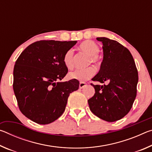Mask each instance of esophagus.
Returning a JSON list of instances; mask_svg holds the SVG:
<instances>
[{
    "label": "esophagus",
    "mask_w": 152,
    "mask_h": 152,
    "mask_svg": "<svg viewBox=\"0 0 152 152\" xmlns=\"http://www.w3.org/2000/svg\"><path fill=\"white\" fill-rule=\"evenodd\" d=\"M86 86V84L85 82H80L79 84V87L80 88H83L84 87H85Z\"/></svg>",
    "instance_id": "1"
}]
</instances>
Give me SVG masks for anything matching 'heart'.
Here are the masks:
<instances>
[{
	"instance_id": "1",
	"label": "heart",
	"mask_w": 152,
	"mask_h": 152,
	"mask_svg": "<svg viewBox=\"0 0 152 152\" xmlns=\"http://www.w3.org/2000/svg\"><path fill=\"white\" fill-rule=\"evenodd\" d=\"M80 48L82 50L86 52L91 56L90 62L94 64L99 63V58L97 54L100 51L99 45L91 40H87L82 42ZM63 62L64 65L69 69H72L74 67V51L72 49H70L64 53L63 58ZM95 74V69L93 67H89L85 69H77L69 74V77L71 79L78 80L80 81H86L92 78Z\"/></svg>"
}]
</instances>
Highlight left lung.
<instances>
[{"mask_svg": "<svg viewBox=\"0 0 152 152\" xmlns=\"http://www.w3.org/2000/svg\"><path fill=\"white\" fill-rule=\"evenodd\" d=\"M102 43L103 60L99 72L92 80L104 85H91L94 96L88 100L90 109L100 119L114 122L129 112L137 94L138 72L133 58L117 41L97 37Z\"/></svg>", "mask_w": 152, "mask_h": 152, "instance_id": "8db88e82", "label": "left lung"}]
</instances>
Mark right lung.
Wrapping results in <instances>:
<instances>
[{"instance_id": "add662e5", "label": "right lung", "mask_w": 152, "mask_h": 152, "mask_svg": "<svg viewBox=\"0 0 152 152\" xmlns=\"http://www.w3.org/2000/svg\"><path fill=\"white\" fill-rule=\"evenodd\" d=\"M76 43L36 42L25 48L15 62V96L20 112L33 122L46 125L58 119L65 110L69 95L78 89L77 80L60 82L68 72L64 53Z\"/></svg>"}]
</instances>
